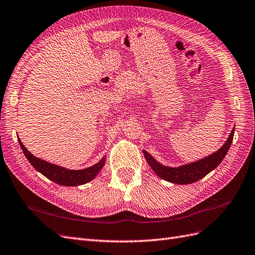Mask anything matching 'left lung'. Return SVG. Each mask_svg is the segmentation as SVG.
<instances>
[{
  "instance_id": "obj_1",
  "label": "left lung",
  "mask_w": 255,
  "mask_h": 255,
  "mask_svg": "<svg viewBox=\"0 0 255 255\" xmlns=\"http://www.w3.org/2000/svg\"><path fill=\"white\" fill-rule=\"evenodd\" d=\"M233 135L234 127L227 140H226L225 144L218 150V151L210 154L209 156H206L200 159V161L185 164L180 167H168L159 164L154 157H152L146 151V150H143V153L147 163L152 168V170L158 177L173 184L187 185L200 181L201 178H203L209 172L214 170V169L222 163L231 146Z\"/></svg>"
}]
</instances>
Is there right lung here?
<instances>
[{"instance_id": "right-lung-1", "label": "right lung", "mask_w": 255, "mask_h": 255, "mask_svg": "<svg viewBox=\"0 0 255 255\" xmlns=\"http://www.w3.org/2000/svg\"><path fill=\"white\" fill-rule=\"evenodd\" d=\"M18 143H20V146L25 156L33 166V168H35V170L42 173L47 178H49L50 181L62 186H80L92 181L101 171V169L105 165L106 161V157L104 156L99 163L91 167H88L86 169H81V170H70V169L61 167L55 164H51L43 161V159L39 157H35L28 151L20 138H18Z\"/></svg>"}]
</instances>
